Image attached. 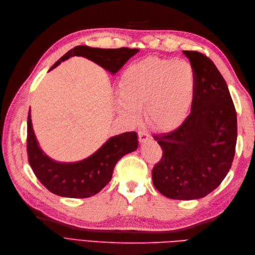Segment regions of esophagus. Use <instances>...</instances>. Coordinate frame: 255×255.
Listing matches in <instances>:
<instances>
[{
    "instance_id": "obj_1",
    "label": "esophagus",
    "mask_w": 255,
    "mask_h": 255,
    "mask_svg": "<svg viewBox=\"0 0 255 255\" xmlns=\"http://www.w3.org/2000/svg\"><path fill=\"white\" fill-rule=\"evenodd\" d=\"M138 138L140 142H145L147 140L150 139V134L145 130H143V129H140L138 131Z\"/></svg>"
}]
</instances>
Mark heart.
<instances>
[{
  "label": "heart",
  "mask_w": 255,
  "mask_h": 255,
  "mask_svg": "<svg viewBox=\"0 0 255 255\" xmlns=\"http://www.w3.org/2000/svg\"><path fill=\"white\" fill-rule=\"evenodd\" d=\"M123 99L118 107L129 116H137L144 106L148 123L162 131L180 127L187 118L196 90V74L185 60L147 57L130 64L118 83Z\"/></svg>",
  "instance_id": "obj_1"
}]
</instances>
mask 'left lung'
<instances>
[{
  "label": "left lung",
  "mask_w": 255,
  "mask_h": 255,
  "mask_svg": "<svg viewBox=\"0 0 255 255\" xmlns=\"http://www.w3.org/2000/svg\"><path fill=\"white\" fill-rule=\"evenodd\" d=\"M196 74L191 114L180 127L154 136L163 151L152 169L154 187L172 199L205 197L229 172L237 143V113L223 75L210 59L183 51Z\"/></svg>",
  "instance_id": "left-lung-1"
}]
</instances>
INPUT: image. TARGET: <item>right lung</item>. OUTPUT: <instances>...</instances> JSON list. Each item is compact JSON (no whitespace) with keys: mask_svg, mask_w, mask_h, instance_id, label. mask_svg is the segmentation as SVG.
Here are the masks:
<instances>
[{"mask_svg":"<svg viewBox=\"0 0 255 255\" xmlns=\"http://www.w3.org/2000/svg\"><path fill=\"white\" fill-rule=\"evenodd\" d=\"M138 49L118 48L101 49L88 46H77L69 50L50 68H56L70 57L81 56L97 63L115 74ZM49 70V71H50ZM138 148V137L134 131L112 137L102 147L80 162L60 163L47 156L38 145L31 127L30 114L27 119V154L36 177L48 191L62 197L86 198L97 194L112 180L113 171L118 160Z\"/></svg>","mask_w":255,"mask_h":255,"instance_id":"add662e5","label":"right lung"}]
</instances>
